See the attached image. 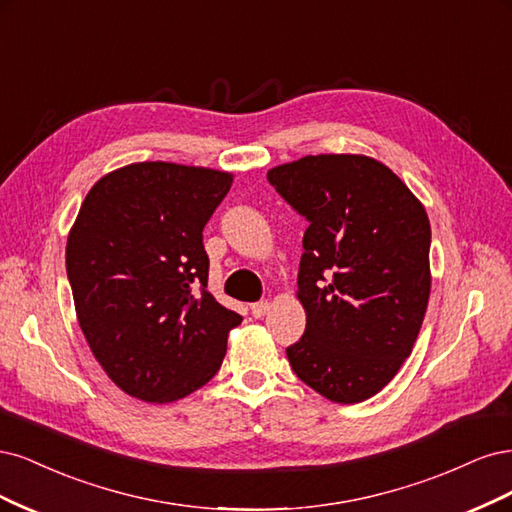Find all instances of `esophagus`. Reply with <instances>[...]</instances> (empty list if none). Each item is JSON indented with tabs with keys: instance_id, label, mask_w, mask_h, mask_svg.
Listing matches in <instances>:
<instances>
[{
	"instance_id": "34e87169",
	"label": "esophagus",
	"mask_w": 512,
	"mask_h": 512,
	"mask_svg": "<svg viewBox=\"0 0 512 512\" xmlns=\"http://www.w3.org/2000/svg\"><path fill=\"white\" fill-rule=\"evenodd\" d=\"M268 308H270V304H268V302H255V304L251 306L253 317H255V319H261V317L266 315V312H268Z\"/></svg>"
}]
</instances>
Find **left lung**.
I'll return each instance as SVG.
<instances>
[{
  "label": "left lung",
  "mask_w": 512,
  "mask_h": 512,
  "mask_svg": "<svg viewBox=\"0 0 512 512\" xmlns=\"http://www.w3.org/2000/svg\"><path fill=\"white\" fill-rule=\"evenodd\" d=\"M308 221L298 272L304 336L287 346L300 381L327 400L372 398L410 355L430 300L425 208L381 161L302 157L268 172Z\"/></svg>",
  "instance_id": "left-lung-1"
}]
</instances>
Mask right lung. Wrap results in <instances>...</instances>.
Here are the masks:
<instances>
[{"instance_id":"right-lung-1","label":"right lung","mask_w":512,"mask_h":512,"mask_svg":"<svg viewBox=\"0 0 512 512\" xmlns=\"http://www.w3.org/2000/svg\"><path fill=\"white\" fill-rule=\"evenodd\" d=\"M232 174L166 161L97 180L80 206L65 270L82 334L125 393L174 402L219 372L238 312L208 287L202 232Z\"/></svg>"}]
</instances>
